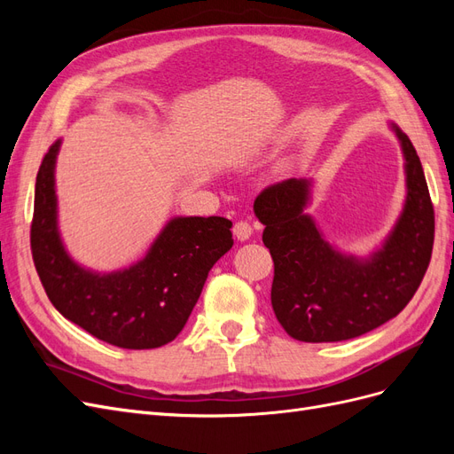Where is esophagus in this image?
<instances>
[{
    "mask_svg": "<svg viewBox=\"0 0 454 454\" xmlns=\"http://www.w3.org/2000/svg\"><path fill=\"white\" fill-rule=\"evenodd\" d=\"M232 232L239 240H248L252 237V225L248 222H237L235 227H232Z\"/></svg>",
    "mask_w": 454,
    "mask_h": 454,
    "instance_id": "1",
    "label": "esophagus"
}]
</instances>
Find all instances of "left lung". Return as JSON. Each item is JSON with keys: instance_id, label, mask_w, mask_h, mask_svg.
I'll return each mask as SVG.
<instances>
[{"instance_id": "obj_1", "label": "left lung", "mask_w": 454, "mask_h": 454, "mask_svg": "<svg viewBox=\"0 0 454 454\" xmlns=\"http://www.w3.org/2000/svg\"><path fill=\"white\" fill-rule=\"evenodd\" d=\"M405 159L407 197L388 239L365 259L329 244L305 214L309 180H286L261 191L254 212L265 225L274 261L272 310L286 333L303 342L360 337L400 314L430 265L434 206L417 151L392 122Z\"/></svg>"}]
</instances>
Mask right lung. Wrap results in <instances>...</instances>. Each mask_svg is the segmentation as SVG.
Listing matches in <instances>:
<instances>
[{
    "label": "right lung",
    "mask_w": 454,
    "mask_h": 454,
    "mask_svg": "<svg viewBox=\"0 0 454 454\" xmlns=\"http://www.w3.org/2000/svg\"><path fill=\"white\" fill-rule=\"evenodd\" d=\"M60 140L45 153L35 180L30 244L47 297L64 318L92 337L130 350L174 340L197 305L215 261L232 248L225 217H174L138 263L94 272L70 257L59 232L54 164Z\"/></svg>",
    "instance_id": "1"
}]
</instances>
